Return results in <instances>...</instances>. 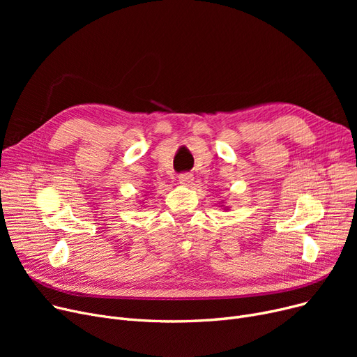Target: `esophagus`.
<instances>
[{"mask_svg":"<svg viewBox=\"0 0 357 357\" xmlns=\"http://www.w3.org/2000/svg\"><path fill=\"white\" fill-rule=\"evenodd\" d=\"M192 181H194V176L191 174H181L179 175V183L181 185L188 186V185L192 183Z\"/></svg>","mask_w":357,"mask_h":357,"instance_id":"obj_1","label":"esophagus"}]
</instances>
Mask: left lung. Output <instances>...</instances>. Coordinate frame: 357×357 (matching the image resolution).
<instances>
[{
    "mask_svg": "<svg viewBox=\"0 0 357 357\" xmlns=\"http://www.w3.org/2000/svg\"><path fill=\"white\" fill-rule=\"evenodd\" d=\"M226 208H227V207H226Z\"/></svg>",
    "mask_w": 357,
    "mask_h": 357,
    "instance_id": "obj_1",
    "label": "left lung"
}]
</instances>
